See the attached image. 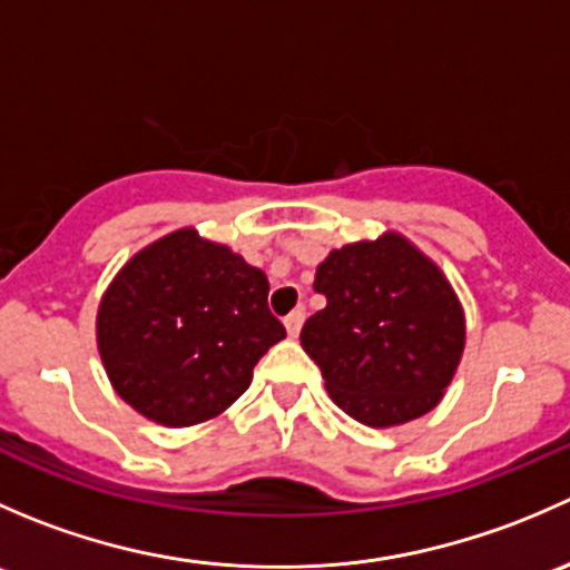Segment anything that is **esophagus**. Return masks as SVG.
<instances>
[{"label": "esophagus", "instance_id": "obj_1", "mask_svg": "<svg viewBox=\"0 0 570 570\" xmlns=\"http://www.w3.org/2000/svg\"><path fill=\"white\" fill-rule=\"evenodd\" d=\"M303 320H306V312H303V308H295V312H292V314H286V317H284L286 333H289L292 338H295L297 333H301V327H303Z\"/></svg>", "mask_w": 570, "mask_h": 570}]
</instances>
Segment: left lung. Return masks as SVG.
<instances>
[{
  "label": "left lung",
  "instance_id": "left-lung-1",
  "mask_svg": "<svg viewBox=\"0 0 570 570\" xmlns=\"http://www.w3.org/2000/svg\"><path fill=\"white\" fill-rule=\"evenodd\" d=\"M327 306L301 344L331 400L370 428L433 411L463 355V308L439 267L400 234L344 245L317 267Z\"/></svg>",
  "mask_w": 570,
  "mask_h": 570
}]
</instances>
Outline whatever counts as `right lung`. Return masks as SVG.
Segmentation results:
<instances>
[{"instance_id": "add662e5", "label": "right lung", "mask_w": 570, "mask_h": 570, "mask_svg": "<svg viewBox=\"0 0 570 570\" xmlns=\"http://www.w3.org/2000/svg\"><path fill=\"white\" fill-rule=\"evenodd\" d=\"M267 275L193 228L137 253L99 306V353L137 413L189 428L226 411L284 325L267 308Z\"/></svg>"}]
</instances>
